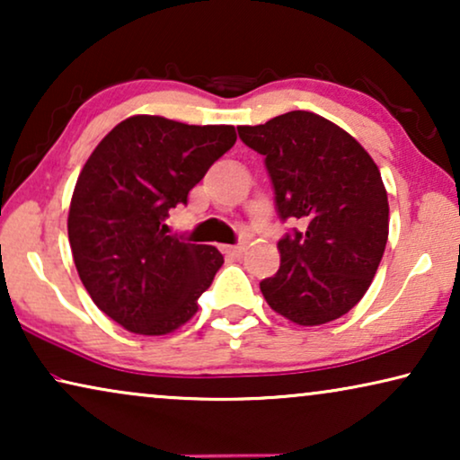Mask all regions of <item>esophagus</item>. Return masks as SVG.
<instances>
[{
	"label": "esophagus",
	"mask_w": 460,
	"mask_h": 460,
	"mask_svg": "<svg viewBox=\"0 0 460 460\" xmlns=\"http://www.w3.org/2000/svg\"><path fill=\"white\" fill-rule=\"evenodd\" d=\"M222 251H224V253L228 255V257H241L244 247H243V244H224Z\"/></svg>",
	"instance_id": "obj_1"
}]
</instances>
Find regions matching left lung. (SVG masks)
Listing matches in <instances>:
<instances>
[{
  "mask_svg": "<svg viewBox=\"0 0 460 460\" xmlns=\"http://www.w3.org/2000/svg\"><path fill=\"white\" fill-rule=\"evenodd\" d=\"M238 136L266 156L280 219V268L260 282L268 305L301 326L341 318L368 291L389 234V205L370 155L329 119L291 111Z\"/></svg>",
  "mask_w": 460,
  "mask_h": 460,
  "instance_id": "8db88e82",
  "label": "left lung"
}]
</instances>
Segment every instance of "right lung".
I'll return each mask as SVG.
<instances>
[{
  "instance_id": "right-lung-1",
  "label": "right lung",
  "mask_w": 460,
  "mask_h": 460,
  "mask_svg": "<svg viewBox=\"0 0 460 460\" xmlns=\"http://www.w3.org/2000/svg\"><path fill=\"white\" fill-rule=\"evenodd\" d=\"M232 125L136 115L81 169L68 209L79 279L100 310L136 335H167L199 310L224 255L167 234L169 211L234 146Z\"/></svg>"
}]
</instances>
